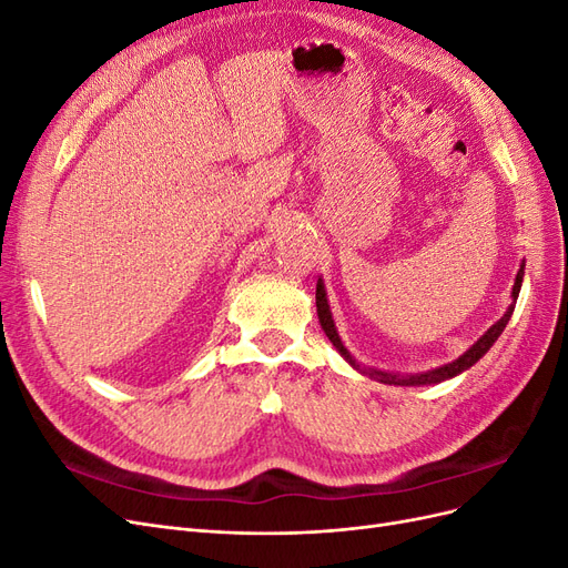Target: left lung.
<instances>
[{"instance_id":"obj_1","label":"left lung","mask_w":568,"mask_h":568,"mask_svg":"<svg viewBox=\"0 0 568 568\" xmlns=\"http://www.w3.org/2000/svg\"><path fill=\"white\" fill-rule=\"evenodd\" d=\"M524 267L526 263H521L519 272H517V280H514V286H511V303L507 307V313L497 320L490 329L480 336L474 346L469 351H464L457 359H453V363L448 365H440L436 369H428V372H419V374H395V372H384V369H374V367H359V363H355V357L348 353V348L343 346V341L338 336V329L334 324V317H332V311H329V298H326V288H324V282L322 277L317 280V294H315V301H317V317H320V324L324 334L329 336V341L334 343V348L341 353V357L346 359V363L357 369L359 374L369 376V379L379 382V384H388V386H432V384H440V382H448L453 379V376L467 372L469 367H474L480 357H484L493 343L500 338V334L505 332V326L514 313V305H517V298H519V291H521V282H524Z\"/></svg>"}]
</instances>
